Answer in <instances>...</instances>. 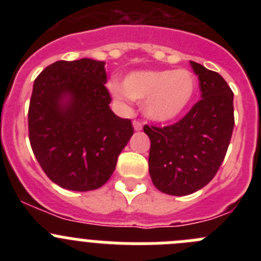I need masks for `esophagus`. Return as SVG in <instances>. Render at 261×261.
Listing matches in <instances>:
<instances>
[{"instance_id":"1","label":"esophagus","mask_w":261,"mask_h":261,"mask_svg":"<svg viewBox=\"0 0 261 261\" xmlns=\"http://www.w3.org/2000/svg\"><path fill=\"white\" fill-rule=\"evenodd\" d=\"M133 128H135V130H141V129H142V123H141V121H138V120H135V121H133Z\"/></svg>"}]
</instances>
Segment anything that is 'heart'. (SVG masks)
<instances>
[{
  "label": "heart",
  "mask_w": 261,
  "mask_h": 261,
  "mask_svg": "<svg viewBox=\"0 0 261 261\" xmlns=\"http://www.w3.org/2000/svg\"><path fill=\"white\" fill-rule=\"evenodd\" d=\"M117 102L129 99L144 102V112L155 121H171L191 105L196 93V80L186 69L176 70H137L117 82L108 85Z\"/></svg>",
  "instance_id": "obj_1"
}]
</instances>
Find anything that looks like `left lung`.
<instances>
[{"label": "left lung", "instance_id": "1", "mask_svg": "<svg viewBox=\"0 0 261 261\" xmlns=\"http://www.w3.org/2000/svg\"><path fill=\"white\" fill-rule=\"evenodd\" d=\"M201 99L172 125H145L150 138L149 174L161 192L186 196L217 174L234 129V94L217 71L191 61Z\"/></svg>", "mask_w": 261, "mask_h": 261}]
</instances>
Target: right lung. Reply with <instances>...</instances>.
I'll return each instance as SVG.
<instances>
[{
  "label": "right lung",
  "instance_id": "obj_1",
  "mask_svg": "<svg viewBox=\"0 0 261 261\" xmlns=\"http://www.w3.org/2000/svg\"><path fill=\"white\" fill-rule=\"evenodd\" d=\"M105 61H56L36 77L29 107L32 151L48 177L70 191L107 183L133 135L132 121L116 116Z\"/></svg>",
  "mask_w": 261,
  "mask_h": 261
}]
</instances>
